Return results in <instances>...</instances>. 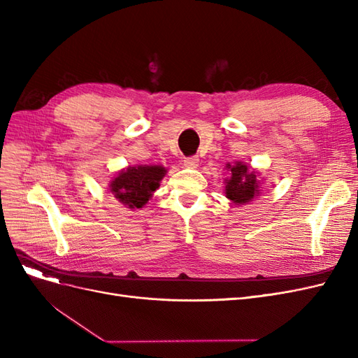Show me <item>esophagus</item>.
<instances>
[{
  "label": "esophagus",
  "mask_w": 358,
  "mask_h": 358,
  "mask_svg": "<svg viewBox=\"0 0 358 358\" xmlns=\"http://www.w3.org/2000/svg\"><path fill=\"white\" fill-rule=\"evenodd\" d=\"M183 166L188 169H196L199 166V157H187L183 159Z\"/></svg>",
  "instance_id": "1"
}]
</instances>
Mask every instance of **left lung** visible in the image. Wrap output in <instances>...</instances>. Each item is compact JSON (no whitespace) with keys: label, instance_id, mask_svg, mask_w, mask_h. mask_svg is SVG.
I'll use <instances>...</instances> for the list:
<instances>
[{"label":"left lung","instance_id":"obj_1","mask_svg":"<svg viewBox=\"0 0 358 358\" xmlns=\"http://www.w3.org/2000/svg\"><path fill=\"white\" fill-rule=\"evenodd\" d=\"M230 171V178L225 179V196L234 204H245L259 194V182L257 173L249 170L243 162H236L234 166H225Z\"/></svg>","mask_w":358,"mask_h":358}]
</instances>
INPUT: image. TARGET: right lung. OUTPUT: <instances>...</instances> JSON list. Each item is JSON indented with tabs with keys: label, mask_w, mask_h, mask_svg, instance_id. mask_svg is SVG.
<instances>
[{
	"label": "right lung",
	"mask_w": 358,
	"mask_h": 358,
	"mask_svg": "<svg viewBox=\"0 0 358 358\" xmlns=\"http://www.w3.org/2000/svg\"><path fill=\"white\" fill-rule=\"evenodd\" d=\"M166 169L161 166H136L117 173L110 182V192L129 209H140L159 187Z\"/></svg>",
	"instance_id": "right-lung-1"
}]
</instances>
